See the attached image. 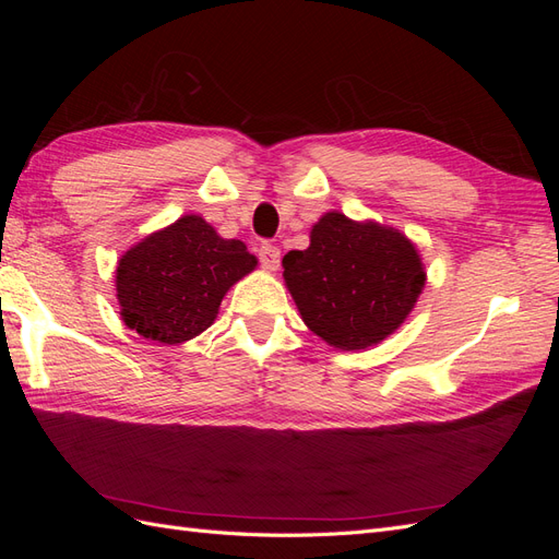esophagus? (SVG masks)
Returning a JSON list of instances; mask_svg holds the SVG:
<instances>
[{
  "mask_svg": "<svg viewBox=\"0 0 559 559\" xmlns=\"http://www.w3.org/2000/svg\"><path fill=\"white\" fill-rule=\"evenodd\" d=\"M259 261L265 270H270V273H275V270L280 267V249L275 245H261L259 247Z\"/></svg>",
  "mask_w": 559,
  "mask_h": 559,
  "instance_id": "1",
  "label": "esophagus"
}]
</instances>
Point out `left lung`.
<instances>
[{"label": "left lung", "instance_id": "left-lung-1", "mask_svg": "<svg viewBox=\"0 0 559 559\" xmlns=\"http://www.w3.org/2000/svg\"><path fill=\"white\" fill-rule=\"evenodd\" d=\"M284 282L308 329L333 347L366 349L394 333L425 286L413 242L394 228L329 212L306 251L282 259Z\"/></svg>", "mask_w": 559, "mask_h": 559}]
</instances>
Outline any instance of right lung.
Instances as JSON below:
<instances>
[{"label": "right lung", "mask_w": 559, "mask_h": 559, "mask_svg": "<svg viewBox=\"0 0 559 559\" xmlns=\"http://www.w3.org/2000/svg\"><path fill=\"white\" fill-rule=\"evenodd\" d=\"M257 267L240 240L218 238L202 216L134 245L116 267V296L130 329L177 345L212 326L230 286Z\"/></svg>", "instance_id": "right-lung-1"}]
</instances>
